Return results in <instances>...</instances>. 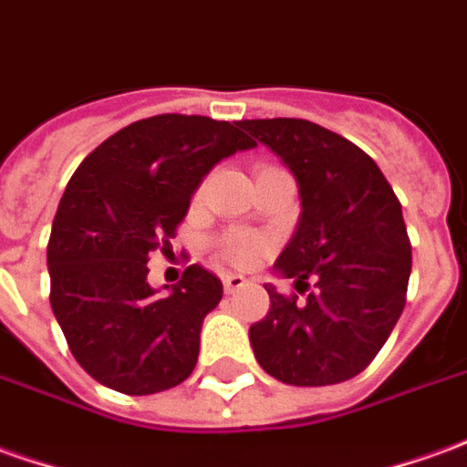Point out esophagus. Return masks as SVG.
<instances>
[{
  "instance_id": "1",
  "label": "esophagus",
  "mask_w": 467,
  "mask_h": 467,
  "mask_svg": "<svg viewBox=\"0 0 467 467\" xmlns=\"http://www.w3.org/2000/svg\"><path fill=\"white\" fill-rule=\"evenodd\" d=\"M244 283H247V280H244L243 275H237V273H230V275H224V278H223L224 293H237L240 288H244Z\"/></svg>"
}]
</instances>
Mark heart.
Masks as SVG:
<instances>
[{
	"mask_svg": "<svg viewBox=\"0 0 467 467\" xmlns=\"http://www.w3.org/2000/svg\"><path fill=\"white\" fill-rule=\"evenodd\" d=\"M263 244L257 243L255 237H247V234H224L223 240L217 243V253L230 260L234 265H250L257 255H260Z\"/></svg>",
	"mask_w": 467,
	"mask_h": 467,
	"instance_id": "b5f03b06",
	"label": "heart"
}]
</instances>
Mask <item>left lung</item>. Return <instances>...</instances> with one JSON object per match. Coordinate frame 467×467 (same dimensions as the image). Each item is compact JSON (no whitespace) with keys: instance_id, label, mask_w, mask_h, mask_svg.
<instances>
[{"instance_id":"obj_1","label":"left lung","mask_w":467,"mask_h":467,"mask_svg":"<svg viewBox=\"0 0 467 467\" xmlns=\"http://www.w3.org/2000/svg\"><path fill=\"white\" fill-rule=\"evenodd\" d=\"M290 166L301 220L275 270L317 285L306 302L265 285L270 311L250 326L257 364L283 384H338L371 364L407 301L412 244L402 204L357 143L303 119L240 120Z\"/></svg>"}]
</instances>
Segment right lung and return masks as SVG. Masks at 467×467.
Listing matches in <instances>:
<instances>
[{
  "instance_id": "add662e5",
  "label": "right lung",
  "mask_w": 467,
  "mask_h": 467,
  "mask_svg": "<svg viewBox=\"0 0 467 467\" xmlns=\"http://www.w3.org/2000/svg\"><path fill=\"white\" fill-rule=\"evenodd\" d=\"M253 146L240 120L161 113L109 136L75 169L47 243L50 306L93 379L139 397L194 371L223 280L194 263L169 296H156L146 263L171 247L212 166Z\"/></svg>"
}]
</instances>
